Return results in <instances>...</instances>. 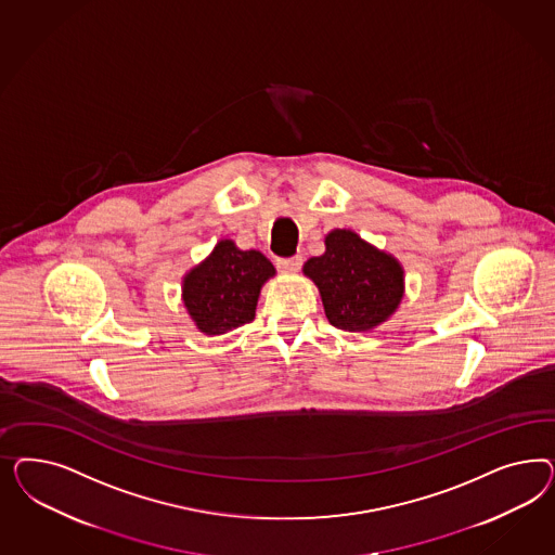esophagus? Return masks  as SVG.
<instances>
[{"mask_svg":"<svg viewBox=\"0 0 555 555\" xmlns=\"http://www.w3.org/2000/svg\"><path fill=\"white\" fill-rule=\"evenodd\" d=\"M301 256H293V258H279V260H276V267L283 270V272H297V270L301 269Z\"/></svg>","mask_w":555,"mask_h":555,"instance_id":"obj_1","label":"esophagus"}]
</instances>
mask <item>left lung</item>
<instances>
[{"instance_id":"left-lung-1","label":"left lung","mask_w":555,"mask_h":555,"mask_svg":"<svg viewBox=\"0 0 555 555\" xmlns=\"http://www.w3.org/2000/svg\"><path fill=\"white\" fill-rule=\"evenodd\" d=\"M302 274L320 288L330 323L346 332L383 325L404 297L403 264L352 230L325 235V253L309 258Z\"/></svg>"}]
</instances>
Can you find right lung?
I'll return each mask as SVG.
<instances>
[{
	"label": "right lung",
	"mask_w": 555,
	"mask_h": 555,
	"mask_svg": "<svg viewBox=\"0 0 555 555\" xmlns=\"http://www.w3.org/2000/svg\"><path fill=\"white\" fill-rule=\"evenodd\" d=\"M274 274L264 254L240 250L228 237L219 240L211 254L183 276L186 313L205 336H223L254 320L260 291Z\"/></svg>",
	"instance_id": "1"
}]
</instances>
